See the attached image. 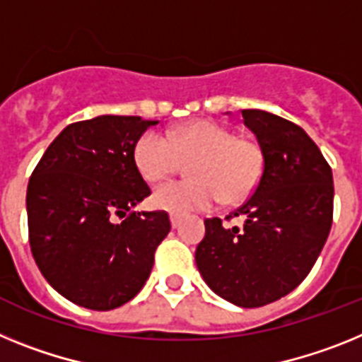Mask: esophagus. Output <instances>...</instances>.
<instances>
[{"label": "esophagus", "instance_id": "1", "mask_svg": "<svg viewBox=\"0 0 362 362\" xmlns=\"http://www.w3.org/2000/svg\"><path fill=\"white\" fill-rule=\"evenodd\" d=\"M169 218H171V226H173V228H178V226H180V216H178V215H175V213H173V215L169 216Z\"/></svg>", "mask_w": 362, "mask_h": 362}]
</instances>
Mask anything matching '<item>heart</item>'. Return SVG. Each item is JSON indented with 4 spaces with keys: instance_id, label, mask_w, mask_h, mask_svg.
Segmentation results:
<instances>
[{
    "instance_id": "obj_1",
    "label": "heart",
    "mask_w": 362,
    "mask_h": 362,
    "mask_svg": "<svg viewBox=\"0 0 362 362\" xmlns=\"http://www.w3.org/2000/svg\"><path fill=\"white\" fill-rule=\"evenodd\" d=\"M134 162L147 182L171 177L187 163L191 178L156 187L153 202L171 213L211 209L222 200L235 206L257 189L264 171V151L253 138L237 136L228 125L209 120L171 129L168 136L149 131L134 147Z\"/></svg>"
}]
</instances>
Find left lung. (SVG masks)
<instances>
[{"instance_id": "8db88e82", "label": "left lung", "mask_w": 362, "mask_h": 362, "mask_svg": "<svg viewBox=\"0 0 362 362\" xmlns=\"http://www.w3.org/2000/svg\"><path fill=\"white\" fill-rule=\"evenodd\" d=\"M242 120L264 151L257 189L226 216L206 218L194 260L207 286L229 303L260 308L293 291L312 272L333 220L332 168L293 122L244 109Z\"/></svg>"}]
</instances>
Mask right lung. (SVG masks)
I'll return each mask as SVG.
<instances>
[{
  "label": "right lung",
  "instance_id": "1",
  "mask_svg": "<svg viewBox=\"0 0 362 362\" xmlns=\"http://www.w3.org/2000/svg\"><path fill=\"white\" fill-rule=\"evenodd\" d=\"M156 124L111 115L74 122L30 175V251L47 282L78 306L107 312L129 303L171 229L165 211H131L151 194L134 147Z\"/></svg>",
  "mask_w": 362,
  "mask_h": 362
}]
</instances>
